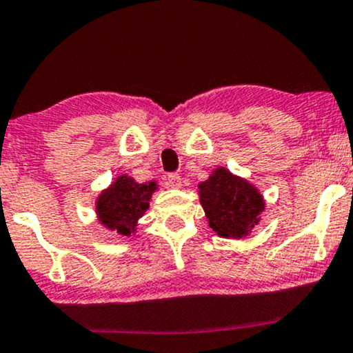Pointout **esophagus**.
<instances>
[{"mask_svg":"<svg viewBox=\"0 0 353 353\" xmlns=\"http://www.w3.org/2000/svg\"><path fill=\"white\" fill-rule=\"evenodd\" d=\"M166 183H168V187H172V188H180L181 187V176L178 175V173H170V175L166 176Z\"/></svg>","mask_w":353,"mask_h":353,"instance_id":"esophagus-1","label":"esophagus"}]
</instances>
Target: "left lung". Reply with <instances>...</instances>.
<instances>
[{
    "mask_svg": "<svg viewBox=\"0 0 353 353\" xmlns=\"http://www.w3.org/2000/svg\"><path fill=\"white\" fill-rule=\"evenodd\" d=\"M198 200L210 228L221 239H247L265 210L262 192L225 166H216L198 185Z\"/></svg>",
    "mask_w": 353,
    "mask_h": 353,
    "instance_id": "8db88e82",
    "label": "left lung"
}]
</instances>
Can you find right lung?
Returning a JSON list of instances; mask_svg holds the SVG:
<instances>
[{
  "instance_id": "obj_1",
  "label": "right lung",
  "mask_w": 353,
  "mask_h": 353,
  "mask_svg": "<svg viewBox=\"0 0 353 353\" xmlns=\"http://www.w3.org/2000/svg\"><path fill=\"white\" fill-rule=\"evenodd\" d=\"M158 188L155 180L138 183L126 173L117 176L94 200L98 223L120 236L134 235L138 221L150 208V201Z\"/></svg>"
}]
</instances>
